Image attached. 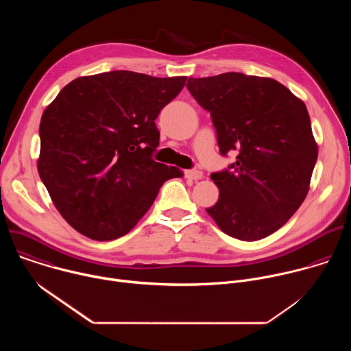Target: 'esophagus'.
<instances>
[{
    "mask_svg": "<svg viewBox=\"0 0 351 351\" xmlns=\"http://www.w3.org/2000/svg\"><path fill=\"white\" fill-rule=\"evenodd\" d=\"M186 176L189 179L198 180V179H202L204 176V173L202 171H198V169H190V171H186Z\"/></svg>",
    "mask_w": 351,
    "mask_h": 351,
    "instance_id": "obj_1",
    "label": "esophagus"
}]
</instances>
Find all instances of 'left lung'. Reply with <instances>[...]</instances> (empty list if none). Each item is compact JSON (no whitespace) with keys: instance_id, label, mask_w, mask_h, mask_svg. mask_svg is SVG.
Returning a JSON list of instances; mask_svg holds the SVG:
<instances>
[{"instance_id":"obj_1","label":"left lung","mask_w":351,"mask_h":351,"mask_svg":"<svg viewBox=\"0 0 351 351\" xmlns=\"http://www.w3.org/2000/svg\"><path fill=\"white\" fill-rule=\"evenodd\" d=\"M187 88L211 114L221 154L239 152L229 169L211 175L219 198L208 215L234 239L269 236L310 189L318 145L306 104L271 77L237 72L190 77Z\"/></svg>"}]
</instances>
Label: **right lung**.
I'll return each instance as SVG.
<instances>
[{"mask_svg":"<svg viewBox=\"0 0 351 351\" xmlns=\"http://www.w3.org/2000/svg\"><path fill=\"white\" fill-rule=\"evenodd\" d=\"M186 79L130 71L83 76L45 108L37 169L75 230L99 241L118 239L153 206L165 180L183 176L152 154L160 144L156 119Z\"/></svg>","mask_w":351,"mask_h":351,"instance_id":"obj_1","label":"right lung"}]
</instances>
